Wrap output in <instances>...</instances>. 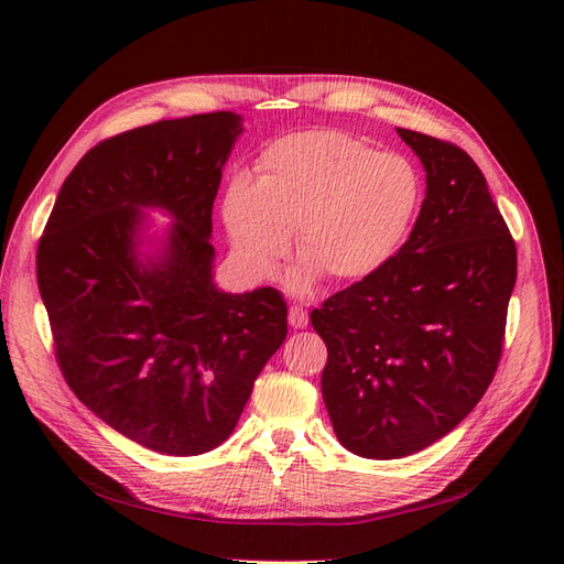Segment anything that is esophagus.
I'll return each mask as SVG.
<instances>
[{
	"label": "esophagus",
	"instance_id": "34e87169",
	"mask_svg": "<svg viewBox=\"0 0 564 564\" xmlns=\"http://www.w3.org/2000/svg\"><path fill=\"white\" fill-rule=\"evenodd\" d=\"M289 324H292L294 329L308 327V311L301 308V305H292V308H289Z\"/></svg>",
	"mask_w": 564,
	"mask_h": 564
}]
</instances>
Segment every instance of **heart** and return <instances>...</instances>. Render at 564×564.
I'll return each mask as SVG.
<instances>
[{"instance_id":"1","label":"heart","mask_w":564,"mask_h":564,"mask_svg":"<svg viewBox=\"0 0 564 564\" xmlns=\"http://www.w3.org/2000/svg\"><path fill=\"white\" fill-rule=\"evenodd\" d=\"M423 202L419 169L340 131H303L270 143L253 183L235 178L220 214L232 253L249 275H275L296 230L289 284L319 275L336 284L371 278L395 259Z\"/></svg>"}]
</instances>
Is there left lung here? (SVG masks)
I'll return each mask as SVG.
<instances>
[{
	"label": "left lung",
	"mask_w": 564,
	"mask_h": 564,
	"mask_svg": "<svg viewBox=\"0 0 564 564\" xmlns=\"http://www.w3.org/2000/svg\"><path fill=\"white\" fill-rule=\"evenodd\" d=\"M425 169V199L395 259L311 313L327 344L322 398L365 458L445 437L497 373L518 278L513 235L466 150L398 129Z\"/></svg>",
	"instance_id": "obj_1"
}]
</instances>
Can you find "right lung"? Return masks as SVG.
I'll list each match as a JSON object with an SVG mask.
<instances>
[{
    "label": "right lung",
    "instance_id": "obj_1",
    "mask_svg": "<svg viewBox=\"0 0 564 564\" xmlns=\"http://www.w3.org/2000/svg\"><path fill=\"white\" fill-rule=\"evenodd\" d=\"M242 117L209 112L117 133L65 178L37 247V284L63 379L139 445L197 456L226 442L286 338L278 289L218 292L212 209ZM175 216L138 261L140 209Z\"/></svg>",
    "mask_w": 564,
    "mask_h": 564
}]
</instances>
